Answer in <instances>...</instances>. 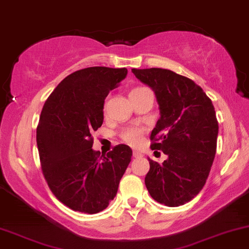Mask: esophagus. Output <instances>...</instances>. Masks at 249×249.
Here are the masks:
<instances>
[{
  "label": "esophagus",
  "instance_id": "1",
  "mask_svg": "<svg viewBox=\"0 0 249 249\" xmlns=\"http://www.w3.org/2000/svg\"><path fill=\"white\" fill-rule=\"evenodd\" d=\"M133 157L134 158H142V157H143V154H142V152H140V151L134 150L133 151Z\"/></svg>",
  "mask_w": 249,
  "mask_h": 249
}]
</instances>
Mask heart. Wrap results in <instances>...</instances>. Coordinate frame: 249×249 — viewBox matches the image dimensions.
<instances>
[{
    "mask_svg": "<svg viewBox=\"0 0 249 249\" xmlns=\"http://www.w3.org/2000/svg\"><path fill=\"white\" fill-rule=\"evenodd\" d=\"M140 89H143V88H135L133 89L132 91H137V90H140ZM131 91V92H132ZM142 133H143V131L141 130V128L139 127H135V126H130V127H126L124 128V130L122 131L121 133V138L124 140L126 143L131 144V145H138L140 143L141 141V137H142Z\"/></svg>",
    "mask_w": 249,
    "mask_h": 249,
    "instance_id": "obj_1",
    "label": "heart"
}]
</instances>
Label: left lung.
Returning <instances> with one entry per match:
<instances>
[{
  "label": "left lung",
  "mask_w": 249,
  "mask_h": 249,
  "mask_svg": "<svg viewBox=\"0 0 249 249\" xmlns=\"http://www.w3.org/2000/svg\"><path fill=\"white\" fill-rule=\"evenodd\" d=\"M155 92L159 117L152 130V150L167 156L149 159L144 183L150 196L168 207L190 201L206 183L216 152L218 123L212 100L190 78L161 68L132 69Z\"/></svg>",
  "instance_id": "obj_1"
}]
</instances>
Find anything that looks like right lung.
<instances>
[{
    "mask_svg": "<svg viewBox=\"0 0 249 249\" xmlns=\"http://www.w3.org/2000/svg\"><path fill=\"white\" fill-rule=\"evenodd\" d=\"M126 75V68L81 69L62 79L43 106L36 130L42 171L53 195L72 211H104L131 161L126 144L100 157L91 135L104 123L106 97Z\"/></svg>",
    "mask_w": 249,
    "mask_h": 249,
    "instance_id": "1",
    "label": "right lung"
}]
</instances>
